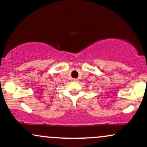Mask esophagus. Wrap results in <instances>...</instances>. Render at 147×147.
<instances>
[{
  "instance_id": "1",
  "label": "esophagus",
  "mask_w": 147,
  "mask_h": 147,
  "mask_svg": "<svg viewBox=\"0 0 147 147\" xmlns=\"http://www.w3.org/2000/svg\"><path fill=\"white\" fill-rule=\"evenodd\" d=\"M72 81L75 82H78V79H72Z\"/></svg>"
}]
</instances>
